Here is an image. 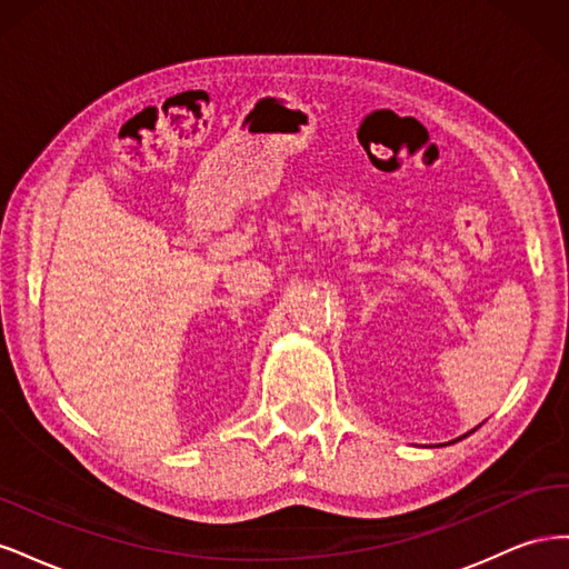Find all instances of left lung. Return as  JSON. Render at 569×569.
Returning <instances> with one entry per match:
<instances>
[{
    "instance_id": "1",
    "label": "left lung",
    "mask_w": 569,
    "mask_h": 569,
    "mask_svg": "<svg viewBox=\"0 0 569 569\" xmlns=\"http://www.w3.org/2000/svg\"><path fill=\"white\" fill-rule=\"evenodd\" d=\"M468 435H472V432H468ZM468 435H462V437H458V439H465V437H468Z\"/></svg>"
}]
</instances>
